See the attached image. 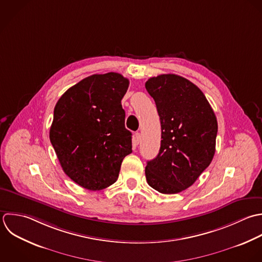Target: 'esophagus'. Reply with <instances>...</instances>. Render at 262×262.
<instances>
[{"label":"esophagus","mask_w":262,"mask_h":262,"mask_svg":"<svg viewBox=\"0 0 262 262\" xmlns=\"http://www.w3.org/2000/svg\"><path fill=\"white\" fill-rule=\"evenodd\" d=\"M140 141H141V134H140V133H136V134H135V138H134V143H135V145H139Z\"/></svg>","instance_id":"esophagus-1"}]
</instances>
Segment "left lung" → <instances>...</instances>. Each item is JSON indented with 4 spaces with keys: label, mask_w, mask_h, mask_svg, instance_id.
<instances>
[{
    "label": "left lung",
    "mask_w": 262,
    "mask_h": 262,
    "mask_svg": "<svg viewBox=\"0 0 262 262\" xmlns=\"http://www.w3.org/2000/svg\"><path fill=\"white\" fill-rule=\"evenodd\" d=\"M161 123L158 155L147 162L148 185L162 194L191 187L209 166L215 153L216 116L202 91L177 74L146 81Z\"/></svg>",
    "instance_id": "1"
}]
</instances>
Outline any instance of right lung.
I'll use <instances>...</instances> for the list:
<instances>
[{"instance_id": "1", "label": "right lung", "mask_w": 262, "mask_h": 262, "mask_svg": "<svg viewBox=\"0 0 262 262\" xmlns=\"http://www.w3.org/2000/svg\"><path fill=\"white\" fill-rule=\"evenodd\" d=\"M129 81L121 74H93L68 89L54 108L50 141L64 172L80 187L114 184L132 153L121 100Z\"/></svg>"}]
</instances>
